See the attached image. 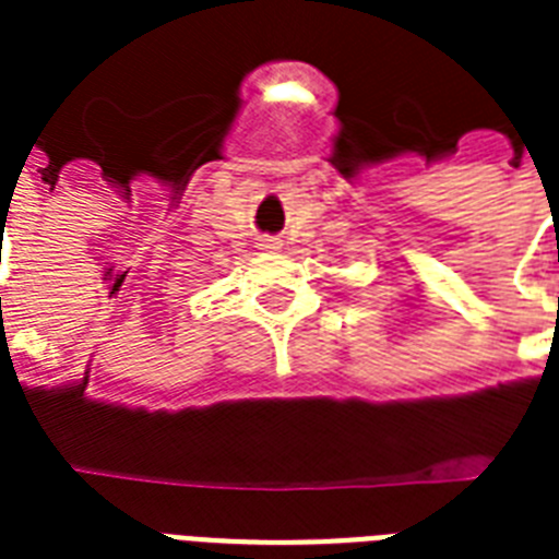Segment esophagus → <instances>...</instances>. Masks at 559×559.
<instances>
[{
    "instance_id": "34e87169",
    "label": "esophagus",
    "mask_w": 559,
    "mask_h": 559,
    "mask_svg": "<svg viewBox=\"0 0 559 559\" xmlns=\"http://www.w3.org/2000/svg\"><path fill=\"white\" fill-rule=\"evenodd\" d=\"M259 250H267V252L280 250V238H271V235H262V238H259Z\"/></svg>"
}]
</instances>
